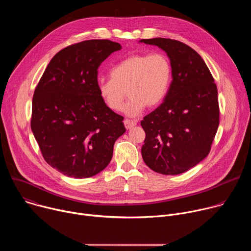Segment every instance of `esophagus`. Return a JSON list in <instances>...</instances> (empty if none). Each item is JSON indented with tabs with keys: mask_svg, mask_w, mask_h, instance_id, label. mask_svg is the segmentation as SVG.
<instances>
[{
	"mask_svg": "<svg viewBox=\"0 0 251 251\" xmlns=\"http://www.w3.org/2000/svg\"><path fill=\"white\" fill-rule=\"evenodd\" d=\"M124 125H125V128H126V129H131V128H133L134 126L137 125V122H136V121L129 120V119H125V120H124Z\"/></svg>",
	"mask_w": 251,
	"mask_h": 251,
	"instance_id": "obj_1",
	"label": "esophagus"
}]
</instances>
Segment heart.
Instances as JSON below:
<instances>
[{
    "instance_id": "heart-1",
    "label": "heart",
    "mask_w": 251,
    "mask_h": 251,
    "mask_svg": "<svg viewBox=\"0 0 251 251\" xmlns=\"http://www.w3.org/2000/svg\"><path fill=\"white\" fill-rule=\"evenodd\" d=\"M172 67L162 53L132 54L110 69V77L99 79L97 89L105 105L113 111L122 108L126 91L130 98L122 111L137 117L149 107L158 106L168 94Z\"/></svg>"
}]
</instances>
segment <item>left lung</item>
I'll use <instances>...</instances> for the list:
<instances>
[{
  "mask_svg": "<svg viewBox=\"0 0 251 251\" xmlns=\"http://www.w3.org/2000/svg\"><path fill=\"white\" fill-rule=\"evenodd\" d=\"M140 43L157 46L167 53L173 77L163 103L141 121L146 133L143 160L156 173H185L208 155L217 134V85L201 56L189 46L163 38Z\"/></svg>",
  "mask_w": 251,
  "mask_h": 251,
  "instance_id": "1",
  "label": "left lung"
}]
</instances>
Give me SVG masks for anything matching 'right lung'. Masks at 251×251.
I'll use <instances>...</instances> for the list:
<instances>
[{
  "mask_svg": "<svg viewBox=\"0 0 251 251\" xmlns=\"http://www.w3.org/2000/svg\"><path fill=\"white\" fill-rule=\"evenodd\" d=\"M121 46L108 40L71 45L50 61L34 90L30 127L46 162L64 176H95L110 163L123 117L97 89L98 67Z\"/></svg>",
  "mask_w": 251,
  "mask_h": 251,
  "instance_id": "obj_1",
  "label": "right lung"
}]
</instances>
